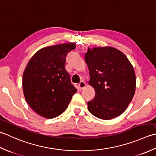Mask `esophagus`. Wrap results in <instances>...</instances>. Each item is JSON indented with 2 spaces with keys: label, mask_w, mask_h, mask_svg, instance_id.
I'll return each instance as SVG.
<instances>
[{
  "label": "esophagus",
  "mask_w": 156,
  "mask_h": 156,
  "mask_svg": "<svg viewBox=\"0 0 156 156\" xmlns=\"http://www.w3.org/2000/svg\"><path fill=\"white\" fill-rule=\"evenodd\" d=\"M78 86H79V89H81V90H82V89L85 88V86H86V83H85L83 81H81L79 83Z\"/></svg>",
  "instance_id": "esophagus-1"
}]
</instances>
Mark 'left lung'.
Returning <instances> with one entry per match:
<instances>
[{
    "mask_svg": "<svg viewBox=\"0 0 156 156\" xmlns=\"http://www.w3.org/2000/svg\"><path fill=\"white\" fill-rule=\"evenodd\" d=\"M85 60L90 71L89 84L96 91L87 102L88 110L103 120L119 116L135 94L136 77L131 62L122 52L110 46L88 48Z\"/></svg>",
    "mask_w": 156,
    "mask_h": 156,
    "instance_id": "left-lung-1",
    "label": "left lung"
}]
</instances>
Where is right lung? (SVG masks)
I'll use <instances>...</instances> for the list:
<instances>
[{
	"label": "right lung",
	"mask_w": 156,
	"mask_h": 156,
	"mask_svg": "<svg viewBox=\"0 0 156 156\" xmlns=\"http://www.w3.org/2000/svg\"><path fill=\"white\" fill-rule=\"evenodd\" d=\"M75 44L66 43L40 49L30 60L23 75V91L29 106L46 119L60 115L77 92L65 69L67 54Z\"/></svg>",
	"instance_id": "right-lung-1"
}]
</instances>
